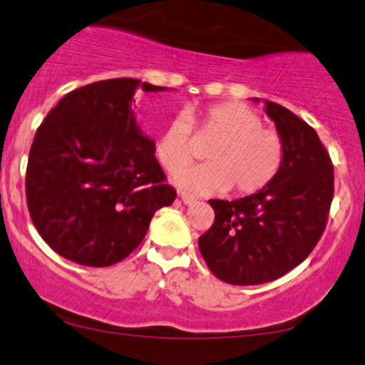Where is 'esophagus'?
<instances>
[{"mask_svg":"<svg viewBox=\"0 0 365 365\" xmlns=\"http://www.w3.org/2000/svg\"><path fill=\"white\" fill-rule=\"evenodd\" d=\"M180 199H182L183 205H194V202L197 201V199H195L194 195H190V194H182V195H180Z\"/></svg>","mask_w":365,"mask_h":365,"instance_id":"obj_1","label":"esophagus"}]
</instances>
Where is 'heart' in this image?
Instances as JSON below:
<instances>
[{
  "label": "heart",
  "mask_w": 365,
  "mask_h": 365,
  "mask_svg": "<svg viewBox=\"0 0 365 365\" xmlns=\"http://www.w3.org/2000/svg\"><path fill=\"white\" fill-rule=\"evenodd\" d=\"M192 124L213 136L206 157L210 163L175 173L182 189L197 194L231 189L252 195L266 189L283 164V141L273 129L262 128L260 115L245 103H213L202 110L189 108L176 115L155 141V157L163 168L175 171L194 157Z\"/></svg>",
  "instance_id": "obj_1"
}]
</instances>
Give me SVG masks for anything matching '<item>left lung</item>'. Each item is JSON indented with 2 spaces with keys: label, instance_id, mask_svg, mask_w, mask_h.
Returning <instances> with one entry per match:
<instances>
[{
  "label": "left lung",
  "instance_id": "1",
  "mask_svg": "<svg viewBox=\"0 0 365 365\" xmlns=\"http://www.w3.org/2000/svg\"><path fill=\"white\" fill-rule=\"evenodd\" d=\"M264 105L285 148L282 170L260 192L210 199L215 222L199 237L210 271L231 285L273 282L299 266L320 240L334 195V168L317 131L285 106Z\"/></svg>",
  "mask_w": 365,
  "mask_h": 365
}]
</instances>
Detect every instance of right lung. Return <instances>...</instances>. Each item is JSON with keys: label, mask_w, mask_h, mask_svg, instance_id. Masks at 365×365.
<instances>
[{"label": "right lung", "mask_w": 365, "mask_h": 365, "mask_svg": "<svg viewBox=\"0 0 365 365\" xmlns=\"http://www.w3.org/2000/svg\"><path fill=\"white\" fill-rule=\"evenodd\" d=\"M138 89L168 87L112 78L68 92L31 145V220L53 252L82 266L125 259L143 241L157 210L176 197L153 155L155 141L133 112Z\"/></svg>", "instance_id": "add662e5"}]
</instances>
